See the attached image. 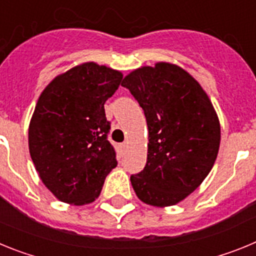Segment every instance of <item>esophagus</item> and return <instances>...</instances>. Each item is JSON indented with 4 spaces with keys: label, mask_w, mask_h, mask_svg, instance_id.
<instances>
[{
    "label": "esophagus",
    "mask_w": 256,
    "mask_h": 256,
    "mask_svg": "<svg viewBox=\"0 0 256 256\" xmlns=\"http://www.w3.org/2000/svg\"><path fill=\"white\" fill-rule=\"evenodd\" d=\"M122 148H128V142H124V144H122Z\"/></svg>",
    "instance_id": "obj_1"
}]
</instances>
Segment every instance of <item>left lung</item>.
Returning <instances> with one entry per match:
<instances>
[{
  "label": "left lung",
  "instance_id": "obj_1",
  "mask_svg": "<svg viewBox=\"0 0 256 256\" xmlns=\"http://www.w3.org/2000/svg\"><path fill=\"white\" fill-rule=\"evenodd\" d=\"M122 86L144 108L148 128V162L130 176L136 195L158 208L187 198L208 177L220 144V124L200 83L169 62L133 70Z\"/></svg>",
  "mask_w": 256,
  "mask_h": 256
}]
</instances>
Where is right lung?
Masks as SVG:
<instances>
[{
	"label": "right lung",
	"instance_id": "obj_1",
	"mask_svg": "<svg viewBox=\"0 0 256 256\" xmlns=\"http://www.w3.org/2000/svg\"><path fill=\"white\" fill-rule=\"evenodd\" d=\"M122 78L112 68L83 62L52 79L38 98L29 123V152L44 186L62 202L94 201L116 166L104 105Z\"/></svg>",
	"mask_w": 256,
	"mask_h": 256
}]
</instances>
